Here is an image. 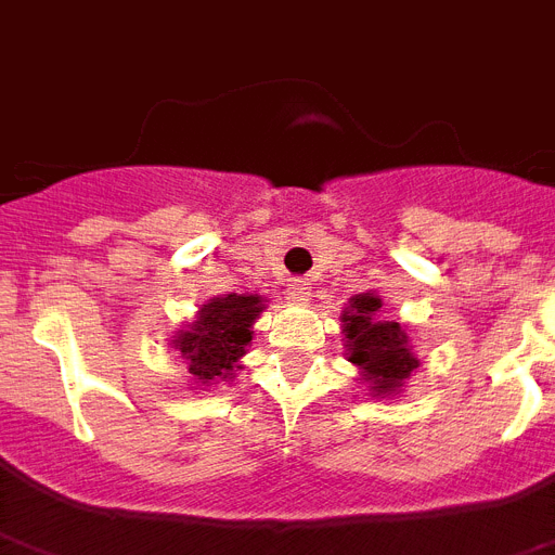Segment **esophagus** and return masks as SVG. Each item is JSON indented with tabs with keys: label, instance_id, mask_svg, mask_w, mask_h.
<instances>
[{
	"label": "esophagus",
	"instance_id": "34e87169",
	"mask_svg": "<svg viewBox=\"0 0 555 555\" xmlns=\"http://www.w3.org/2000/svg\"><path fill=\"white\" fill-rule=\"evenodd\" d=\"M285 296L291 301H296V305H305V301H310V287H307V282H301V279H293L291 285H287Z\"/></svg>",
	"mask_w": 555,
	"mask_h": 555
}]
</instances>
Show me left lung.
<instances>
[{"instance_id": "obj_1", "label": "left lung", "mask_w": 555, "mask_h": 555, "mask_svg": "<svg viewBox=\"0 0 555 555\" xmlns=\"http://www.w3.org/2000/svg\"><path fill=\"white\" fill-rule=\"evenodd\" d=\"M341 327L349 361L361 370V380L370 384L372 398L398 395L421 361L409 347L406 330L398 321L380 319V296H352L349 307H344Z\"/></svg>"}]
</instances>
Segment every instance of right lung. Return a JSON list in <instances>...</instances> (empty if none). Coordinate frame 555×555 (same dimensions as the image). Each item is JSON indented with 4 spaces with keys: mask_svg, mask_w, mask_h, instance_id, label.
Returning a JSON list of instances; mask_svg holds the SVG:
<instances>
[{
    "mask_svg": "<svg viewBox=\"0 0 555 555\" xmlns=\"http://www.w3.org/2000/svg\"><path fill=\"white\" fill-rule=\"evenodd\" d=\"M262 296L228 293L208 299L197 310V319L177 330L175 349L185 358L194 384L228 380L240 370V358L254 338V321L262 313Z\"/></svg>",
    "mask_w": 555,
    "mask_h": 555,
    "instance_id": "add662e5",
    "label": "right lung"
}]
</instances>
